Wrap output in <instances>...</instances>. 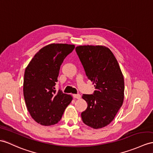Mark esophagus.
Masks as SVG:
<instances>
[{
    "label": "esophagus",
    "instance_id": "34e87169",
    "mask_svg": "<svg viewBox=\"0 0 153 153\" xmlns=\"http://www.w3.org/2000/svg\"><path fill=\"white\" fill-rule=\"evenodd\" d=\"M73 97L74 99H80L81 98V96L79 94H74L73 95Z\"/></svg>",
    "mask_w": 153,
    "mask_h": 153
}]
</instances>
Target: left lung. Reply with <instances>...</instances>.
<instances>
[{"label":"left lung","instance_id":"obj_1","mask_svg":"<svg viewBox=\"0 0 153 153\" xmlns=\"http://www.w3.org/2000/svg\"><path fill=\"white\" fill-rule=\"evenodd\" d=\"M88 79L95 84L93 95L84 94L88 108L81 114L84 123L98 129L114 120L124 100V78L120 65L108 48L80 45L75 48Z\"/></svg>","mask_w":153,"mask_h":153}]
</instances>
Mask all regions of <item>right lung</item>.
Instances as JSON below:
<instances>
[{
    "label": "right lung",
    "mask_w": 153,
    "mask_h": 153,
    "mask_svg": "<svg viewBox=\"0 0 153 153\" xmlns=\"http://www.w3.org/2000/svg\"><path fill=\"white\" fill-rule=\"evenodd\" d=\"M74 45L52 43L37 53L26 68L23 95L33 120L43 126L56 124L73 100L71 95L56 93L59 69L64 59L74 48Z\"/></svg>",
    "instance_id": "add662e5"
}]
</instances>
